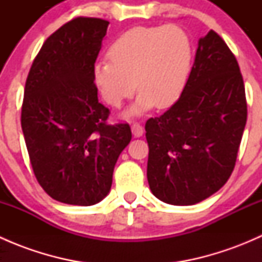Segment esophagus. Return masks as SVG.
Segmentation results:
<instances>
[{
    "label": "esophagus",
    "instance_id": "1",
    "mask_svg": "<svg viewBox=\"0 0 262 262\" xmlns=\"http://www.w3.org/2000/svg\"><path fill=\"white\" fill-rule=\"evenodd\" d=\"M132 132H133L134 137H142V136H143L144 129H143V126L141 125V124L134 123L133 125H132Z\"/></svg>",
    "mask_w": 262,
    "mask_h": 262
}]
</instances>
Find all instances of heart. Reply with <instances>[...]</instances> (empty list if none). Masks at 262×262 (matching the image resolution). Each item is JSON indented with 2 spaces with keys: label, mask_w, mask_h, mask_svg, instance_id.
Returning <instances> with one entry per match:
<instances>
[{
  "label": "heart",
  "mask_w": 262,
  "mask_h": 262,
  "mask_svg": "<svg viewBox=\"0 0 262 262\" xmlns=\"http://www.w3.org/2000/svg\"><path fill=\"white\" fill-rule=\"evenodd\" d=\"M107 58L94 66L97 91L118 109L137 87L139 95L129 114L141 115L155 105L166 109L180 99L191 72L194 47L180 26H137L113 41Z\"/></svg>",
  "instance_id": "heart-1"
}]
</instances>
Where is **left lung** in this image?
<instances>
[{"label": "left lung", "mask_w": 262, "mask_h": 262, "mask_svg": "<svg viewBox=\"0 0 262 262\" xmlns=\"http://www.w3.org/2000/svg\"><path fill=\"white\" fill-rule=\"evenodd\" d=\"M246 120L238 62L210 30L199 40L180 99L146 123L153 195L167 204L192 205L218 191L233 172Z\"/></svg>", "instance_id": "obj_1"}]
</instances>
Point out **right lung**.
<instances>
[{
    "mask_svg": "<svg viewBox=\"0 0 262 262\" xmlns=\"http://www.w3.org/2000/svg\"><path fill=\"white\" fill-rule=\"evenodd\" d=\"M109 21L76 17L52 34L29 71L21 128L34 175L60 203L94 205L110 191L129 124H107L92 78Z\"/></svg>",
    "mask_w": 262,
    "mask_h": 262,
    "instance_id": "obj_1",
    "label": "right lung"
}]
</instances>
